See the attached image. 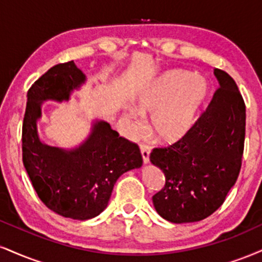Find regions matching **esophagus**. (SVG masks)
<instances>
[{
    "label": "esophagus",
    "instance_id": "esophagus-1",
    "mask_svg": "<svg viewBox=\"0 0 262 262\" xmlns=\"http://www.w3.org/2000/svg\"><path fill=\"white\" fill-rule=\"evenodd\" d=\"M140 152H141V157H143V162L146 165L149 163V157H150V147L147 145L141 144L140 145Z\"/></svg>",
    "mask_w": 262,
    "mask_h": 262
}]
</instances>
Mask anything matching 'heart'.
Wrapping results in <instances>:
<instances>
[{
    "label": "heart",
    "mask_w": 262,
    "mask_h": 262,
    "mask_svg": "<svg viewBox=\"0 0 262 262\" xmlns=\"http://www.w3.org/2000/svg\"><path fill=\"white\" fill-rule=\"evenodd\" d=\"M207 90V81L201 75L172 69L144 84L134 102L140 115L151 116L150 128L155 139L173 144L194 127ZM123 117L128 123V133L137 134L141 124L139 114L125 107Z\"/></svg>",
    "instance_id": "1"
}]
</instances>
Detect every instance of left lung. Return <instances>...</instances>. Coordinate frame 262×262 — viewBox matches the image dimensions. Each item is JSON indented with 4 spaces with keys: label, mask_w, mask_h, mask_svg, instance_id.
<instances>
[{
    "label": "left lung",
    "mask_w": 262,
    "mask_h": 262,
    "mask_svg": "<svg viewBox=\"0 0 262 262\" xmlns=\"http://www.w3.org/2000/svg\"><path fill=\"white\" fill-rule=\"evenodd\" d=\"M219 89L190 132L168 147L154 149L150 161L166 178L152 196L162 219L198 222L212 215L235 184L245 138V103L233 78L213 69Z\"/></svg>",
    "instance_id": "obj_1"
}]
</instances>
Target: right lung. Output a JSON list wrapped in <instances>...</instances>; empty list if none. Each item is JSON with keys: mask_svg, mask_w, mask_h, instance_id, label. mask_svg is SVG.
<instances>
[{"mask_svg": "<svg viewBox=\"0 0 262 262\" xmlns=\"http://www.w3.org/2000/svg\"><path fill=\"white\" fill-rule=\"evenodd\" d=\"M85 81L86 75L73 61L50 68L28 91L21 133L25 171L40 200L53 212L79 221L99 216L117 179L143 165L138 145L119 137L102 119L93 121L86 139L72 149L40 139L42 103L68 101Z\"/></svg>", "mask_w": 262, "mask_h": 262, "instance_id": "add662e5", "label": "right lung"}]
</instances>
